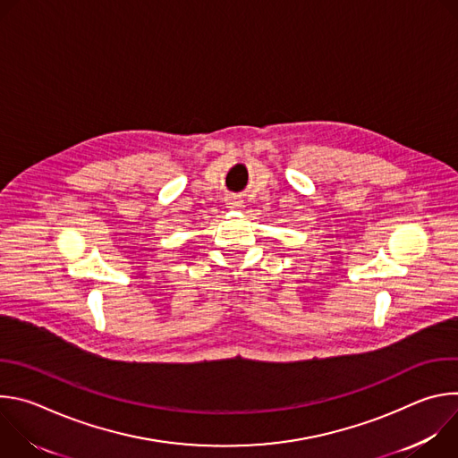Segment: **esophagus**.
Here are the masks:
<instances>
[{
  "label": "esophagus",
  "instance_id": "1",
  "mask_svg": "<svg viewBox=\"0 0 458 458\" xmlns=\"http://www.w3.org/2000/svg\"><path fill=\"white\" fill-rule=\"evenodd\" d=\"M226 205H228V208H232V210H241V208L244 207V201L239 198V195H228Z\"/></svg>",
  "mask_w": 458,
  "mask_h": 458
}]
</instances>
